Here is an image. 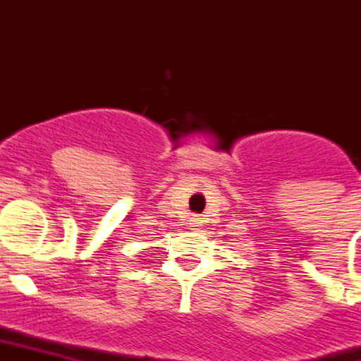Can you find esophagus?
Instances as JSON below:
<instances>
[{"label": "esophagus", "mask_w": 361, "mask_h": 361, "mask_svg": "<svg viewBox=\"0 0 361 361\" xmlns=\"http://www.w3.org/2000/svg\"><path fill=\"white\" fill-rule=\"evenodd\" d=\"M192 222H195V224H198V218H192Z\"/></svg>", "instance_id": "1"}]
</instances>
